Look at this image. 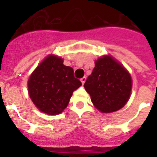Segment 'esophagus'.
Wrapping results in <instances>:
<instances>
[{
  "label": "esophagus",
  "mask_w": 157,
  "mask_h": 157,
  "mask_svg": "<svg viewBox=\"0 0 157 157\" xmlns=\"http://www.w3.org/2000/svg\"><path fill=\"white\" fill-rule=\"evenodd\" d=\"M86 80V78L85 76H84V77H82V78L81 79V82L82 83V85H84V83H85Z\"/></svg>",
  "instance_id": "esophagus-1"
}]
</instances>
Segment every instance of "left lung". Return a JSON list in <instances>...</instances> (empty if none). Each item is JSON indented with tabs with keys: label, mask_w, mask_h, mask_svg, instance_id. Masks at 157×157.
<instances>
[{
	"label": "left lung",
	"mask_w": 157,
	"mask_h": 157,
	"mask_svg": "<svg viewBox=\"0 0 157 157\" xmlns=\"http://www.w3.org/2000/svg\"><path fill=\"white\" fill-rule=\"evenodd\" d=\"M93 105L102 113L115 112L127 103L132 89L130 74L110 55L95 61V67L85 84Z\"/></svg>",
	"instance_id": "1"
}]
</instances>
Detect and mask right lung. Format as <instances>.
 Returning <instances> with one entry per match:
<instances>
[{
	"label": "right lung",
	"mask_w": 157,
	"mask_h": 157,
	"mask_svg": "<svg viewBox=\"0 0 157 157\" xmlns=\"http://www.w3.org/2000/svg\"><path fill=\"white\" fill-rule=\"evenodd\" d=\"M56 55L47 56L33 71L28 82L29 94L41 112L56 115L67 107L73 92L82 86L74 71Z\"/></svg>",
	"instance_id": "obj_1"
}]
</instances>
